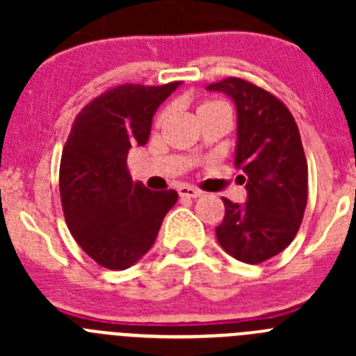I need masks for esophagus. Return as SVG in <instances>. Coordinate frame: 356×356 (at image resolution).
<instances>
[{"instance_id":"1","label":"esophagus","mask_w":356,"mask_h":356,"mask_svg":"<svg viewBox=\"0 0 356 356\" xmlns=\"http://www.w3.org/2000/svg\"><path fill=\"white\" fill-rule=\"evenodd\" d=\"M178 194H180L181 197H200L203 193H201L200 188L188 187V185H181V187L178 188Z\"/></svg>"}]
</instances>
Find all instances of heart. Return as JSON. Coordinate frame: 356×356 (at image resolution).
<instances>
[{
    "instance_id": "heart-1",
    "label": "heart",
    "mask_w": 356,
    "mask_h": 356,
    "mask_svg": "<svg viewBox=\"0 0 356 356\" xmlns=\"http://www.w3.org/2000/svg\"><path fill=\"white\" fill-rule=\"evenodd\" d=\"M213 106H222V105H221V103H205V105H201L200 108H197V112H201V110L213 108Z\"/></svg>"
}]
</instances>
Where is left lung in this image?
<instances>
[{
  "label": "left lung",
  "mask_w": 356,
  "mask_h": 356,
  "mask_svg": "<svg viewBox=\"0 0 356 356\" xmlns=\"http://www.w3.org/2000/svg\"><path fill=\"white\" fill-rule=\"evenodd\" d=\"M237 108L235 165L242 169L246 203L222 197L225 219L217 242L234 259L260 264L294 241L308 197V168L300 130L284 103L241 78L207 87Z\"/></svg>",
  "instance_id": "8db88e82"
}]
</instances>
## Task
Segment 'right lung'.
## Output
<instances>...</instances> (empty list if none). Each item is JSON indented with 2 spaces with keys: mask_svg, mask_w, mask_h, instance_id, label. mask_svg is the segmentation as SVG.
Masks as SVG:
<instances>
[{
  "mask_svg": "<svg viewBox=\"0 0 356 356\" xmlns=\"http://www.w3.org/2000/svg\"><path fill=\"white\" fill-rule=\"evenodd\" d=\"M119 85L78 114L60 162L65 222L81 250L106 269L122 271L155 244L176 191L151 193L134 184L128 151L149 139L153 115L178 87Z\"/></svg>",
  "mask_w": 356,
  "mask_h": 356,
  "instance_id": "right-lung-1",
  "label": "right lung"
}]
</instances>
